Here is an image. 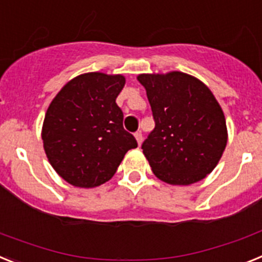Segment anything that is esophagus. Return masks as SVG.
I'll list each match as a JSON object with an SVG mask.
<instances>
[{
  "label": "esophagus",
  "instance_id": "1",
  "mask_svg": "<svg viewBox=\"0 0 262 262\" xmlns=\"http://www.w3.org/2000/svg\"><path fill=\"white\" fill-rule=\"evenodd\" d=\"M134 137L137 140L138 145L142 144V133H141V132H136V133H134Z\"/></svg>",
  "mask_w": 262,
  "mask_h": 262
}]
</instances>
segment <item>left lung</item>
<instances>
[{"label":"left lung","mask_w":262,"mask_h":262,"mask_svg":"<svg viewBox=\"0 0 262 262\" xmlns=\"http://www.w3.org/2000/svg\"><path fill=\"white\" fill-rule=\"evenodd\" d=\"M156 128L142 144L154 175L169 185L206 178L227 145L226 117L210 88L199 79L172 71L141 74Z\"/></svg>","instance_id":"8db88e82"}]
</instances>
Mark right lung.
<instances>
[{
    "label": "right lung",
    "mask_w": 262,
    "mask_h": 262,
    "mask_svg": "<svg viewBox=\"0 0 262 262\" xmlns=\"http://www.w3.org/2000/svg\"><path fill=\"white\" fill-rule=\"evenodd\" d=\"M122 75L88 72L68 81L47 109L42 128L49 162L75 187H96L112 178L126 151L137 147L116 104Z\"/></svg>",
    "instance_id": "1"
}]
</instances>
